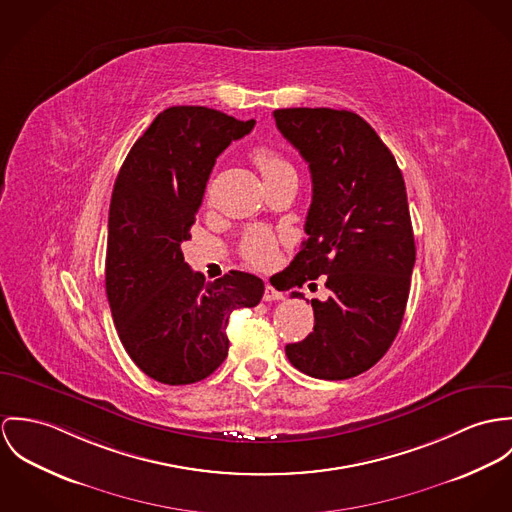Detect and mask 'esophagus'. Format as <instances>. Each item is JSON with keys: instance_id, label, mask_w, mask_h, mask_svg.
Returning a JSON list of instances; mask_svg holds the SVG:
<instances>
[{"instance_id": "34e87169", "label": "esophagus", "mask_w": 512, "mask_h": 512, "mask_svg": "<svg viewBox=\"0 0 512 512\" xmlns=\"http://www.w3.org/2000/svg\"><path fill=\"white\" fill-rule=\"evenodd\" d=\"M283 292H279L277 288H273L271 284H265V294H263V300L271 302V300H283Z\"/></svg>"}]
</instances>
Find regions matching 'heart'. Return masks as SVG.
Segmentation results:
<instances>
[{
    "instance_id": "1",
    "label": "heart",
    "mask_w": 512,
    "mask_h": 512,
    "mask_svg": "<svg viewBox=\"0 0 512 512\" xmlns=\"http://www.w3.org/2000/svg\"><path fill=\"white\" fill-rule=\"evenodd\" d=\"M251 159H253L255 167L263 174L265 182L273 180L277 176H283L286 172H294L283 155L277 149L267 147V145L257 147L253 151ZM241 249H243V257L255 267H269L275 261V255H277L275 237L265 229L249 231L243 239Z\"/></svg>"
}]
</instances>
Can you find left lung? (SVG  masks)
Here are the masks:
<instances>
[{
	"label": "left lung",
	"mask_w": 512,
	"mask_h": 512,
	"mask_svg": "<svg viewBox=\"0 0 512 512\" xmlns=\"http://www.w3.org/2000/svg\"><path fill=\"white\" fill-rule=\"evenodd\" d=\"M273 115L312 176L308 239L284 269L288 288L326 277L332 290L326 302L312 298L314 332L284 351L310 377L351 379L389 351L402 324L416 259L404 178L389 147L353 112Z\"/></svg>",
	"instance_id": "1"
}]
</instances>
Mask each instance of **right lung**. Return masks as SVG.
<instances>
[{
	"label": "right lung",
	"mask_w": 512,
	"mask_h": 512,
	"mask_svg": "<svg viewBox=\"0 0 512 512\" xmlns=\"http://www.w3.org/2000/svg\"><path fill=\"white\" fill-rule=\"evenodd\" d=\"M204 106H172L135 141L115 178L106 292L133 363L165 385H190L228 357L229 314L261 302L265 284L229 271L206 283L184 263L210 172L229 143L253 129Z\"/></svg>",
	"instance_id": "obj_1"
}]
</instances>
